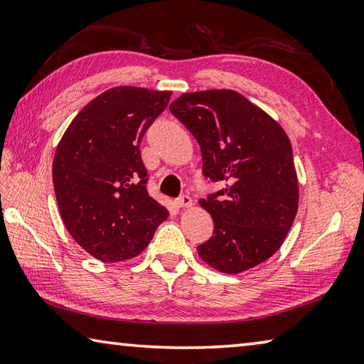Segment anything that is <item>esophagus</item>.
<instances>
[{
	"label": "esophagus",
	"instance_id": "esophagus-1",
	"mask_svg": "<svg viewBox=\"0 0 364 364\" xmlns=\"http://www.w3.org/2000/svg\"><path fill=\"white\" fill-rule=\"evenodd\" d=\"M175 204L178 207H191V205H193V199H191L188 194H181L180 197H176Z\"/></svg>",
	"mask_w": 364,
	"mask_h": 364
}]
</instances>
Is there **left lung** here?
<instances>
[{
    "mask_svg": "<svg viewBox=\"0 0 364 364\" xmlns=\"http://www.w3.org/2000/svg\"><path fill=\"white\" fill-rule=\"evenodd\" d=\"M170 112L194 134L202 173L221 189L200 205L213 234L199 257L221 273H241L274 254L299 207L292 147L284 130L262 109L231 90L186 93Z\"/></svg>",
    "mask_w": 364,
    "mask_h": 364,
    "instance_id": "obj_1",
    "label": "left lung"
}]
</instances>
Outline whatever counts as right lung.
Here are the masks:
<instances>
[{"instance_id": "obj_1", "label": "right lung", "mask_w": 364, "mask_h": 364, "mask_svg": "<svg viewBox=\"0 0 364 364\" xmlns=\"http://www.w3.org/2000/svg\"><path fill=\"white\" fill-rule=\"evenodd\" d=\"M170 96L134 86L107 90L80 110L58 146L53 183L60 217L97 260L139 255L168 217L147 193L139 143Z\"/></svg>"}]
</instances>
